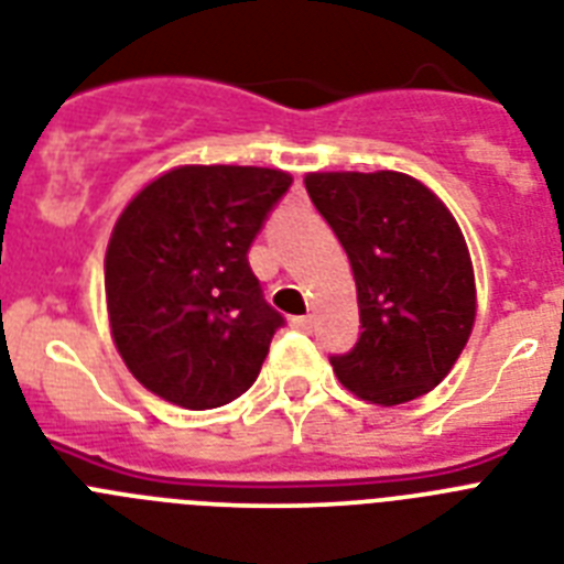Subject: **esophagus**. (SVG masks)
<instances>
[{"instance_id":"esophagus-1","label":"esophagus","mask_w":564,"mask_h":564,"mask_svg":"<svg viewBox=\"0 0 564 564\" xmlns=\"http://www.w3.org/2000/svg\"><path fill=\"white\" fill-rule=\"evenodd\" d=\"M312 324H315V321H312V315H301V318H292V326H295V329H301V333H310Z\"/></svg>"}]
</instances>
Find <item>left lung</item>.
<instances>
[{"label": "left lung", "mask_w": 564, "mask_h": 564, "mask_svg": "<svg viewBox=\"0 0 564 564\" xmlns=\"http://www.w3.org/2000/svg\"><path fill=\"white\" fill-rule=\"evenodd\" d=\"M315 209L352 263L364 333L333 370L378 406L438 387L476 324V274L453 212L404 172H310Z\"/></svg>", "instance_id": "obj_1"}]
</instances>
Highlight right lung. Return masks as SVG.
Returning <instances> with one entry per match:
<instances>
[{
    "instance_id": "obj_1",
    "label": "right lung",
    "mask_w": 564,
    "mask_h": 564,
    "mask_svg": "<svg viewBox=\"0 0 564 564\" xmlns=\"http://www.w3.org/2000/svg\"><path fill=\"white\" fill-rule=\"evenodd\" d=\"M292 174L177 165L129 200L106 249L113 347L149 392L212 410L254 384L283 318L246 252Z\"/></svg>"
}]
</instances>
